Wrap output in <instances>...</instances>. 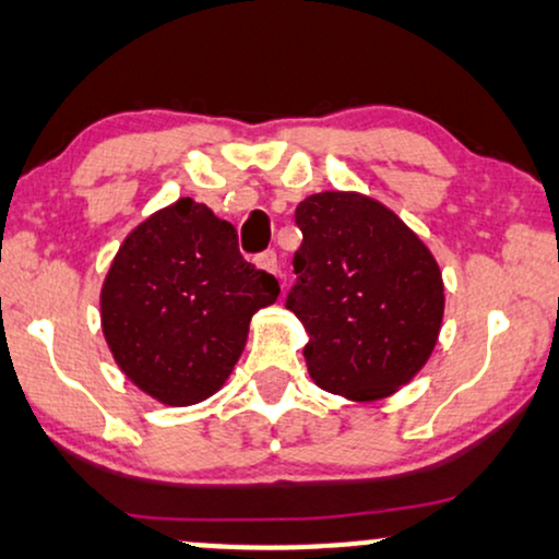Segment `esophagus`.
<instances>
[{"mask_svg": "<svg viewBox=\"0 0 559 559\" xmlns=\"http://www.w3.org/2000/svg\"><path fill=\"white\" fill-rule=\"evenodd\" d=\"M255 265L260 267V271H265V273H278V255H275L273 250H267V252H260V255L255 258Z\"/></svg>", "mask_w": 559, "mask_h": 559, "instance_id": "1", "label": "esophagus"}]
</instances>
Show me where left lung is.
Returning a JSON list of instances; mask_svg holds the SVG:
<instances>
[{
	"label": "left lung",
	"mask_w": 559,
	"mask_h": 559,
	"mask_svg": "<svg viewBox=\"0 0 559 559\" xmlns=\"http://www.w3.org/2000/svg\"><path fill=\"white\" fill-rule=\"evenodd\" d=\"M296 224L299 281L286 307L309 335V377L350 402L392 397L428 364L441 332L447 296L433 252L358 190L304 198Z\"/></svg>",
	"instance_id": "8db88e82"
}]
</instances>
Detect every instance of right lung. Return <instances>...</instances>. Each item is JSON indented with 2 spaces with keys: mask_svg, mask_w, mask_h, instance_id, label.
I'll return each instance as SVG.
<instances>
[{
  "mask_svg": "<svg viewBox=\"0 0 559 559\" xmlns=\"http://www.w3.org/2000/svg\"><path fill=\"white\" fill-rule=\"evenodd\" d=\"M281 286L239 255L237 229L178 198L136 224L105 275L100 324L126 377L167 407L209 400L242 356L250 320Z\"/></svg>",
  "mask_w": 559,
  "mask_h": 559,
  "instance_id": "right-lung-1",
  "label": "right lung"
}]
</instances>
